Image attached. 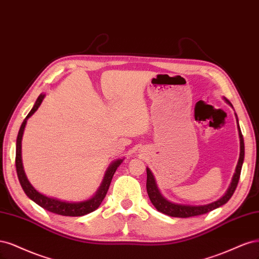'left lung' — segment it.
Instances as JSON below:
<instances>
[{
	"label": "left lung",
	"mask_w": 259,
	"mask_h": 259,
	"mask_svg": "<svg viewBox=\"0 0 259 259\" xmlns=\"http://www.w3.org/2000/svg\"><path fill=\"white\" fill-rule=\"evenodd\" d=\"M228 103H229V101H228ZM237 121H238V119H237ZM238 130H239V137H240V158H239L236 173H235V175H233L230 187L228 188L227 193L225 194L224 197H222L220 200H218V201L212 202L210 204H205V205H183V204L172 203L161 196L159 190H158V188H157L156 182H155V179L153 177L151 170L147 168L146 169V172H147V181H146L147 194H148L149 199H151L152 203L154 204V206L157 208V210L165 215L172 216V218L186 219V218H191V216H198V215L208 213V212H211V211L215 210V208H218V207L222 206L223 204L226 203L231 198L233 193H235V190L238 186L242 164H243V160H244V141H243V136H242L240 127H239V123H238Z\"/></svg>",
	"instance_id": "1"
}]
</instances>
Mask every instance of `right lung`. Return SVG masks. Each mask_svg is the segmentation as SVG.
Returning <instances> with one entry per match:
<instances>
[{"mask_svg":"<svg viewBox=\"0 0 259 259\" xmlns=\"http://www.w3.org/2000/svg\"><path fill=\"white\" fill-rule=\"evenodd\" d=\"M44 97H45V95H40L37 98L34 106H33V108L28 114L26 119H24L23 122L21 123V127H20L19 132H18L17 143H16V170H17L18 180H19L20 185H21L24 193H26V195L31 200H33V201H34L36 204H38L39 206L45 208V210L52 212V213L63 215V216H82V215H86L88 213H91L93 211H95L96 208H98L99 205L101 204V202L103 201V199H104V197L107 193L108 187H110V185H111L113 175H114L115 171L117 170V168L119 166V164L122 162L123 159L116 160L110 165V168L107 169V171L105 173V177H104V180L102 182V185L100 186L98 193L96 194L95 197H93L89 200H86V201L71 203V202L61 201V200H58V199L49 198V197H46L44 195L39 194L38 191L35 190L34 187H33L30 184V182L28 181L26 174H24V171H23V168H22V162H21V140H22L24 127H26V123H27V119L30 117L31 115L35 113V111L40 105L41 101H43Z\"/></svg>","mask_w":259,"mask_h":259,"instance_id":"1","label":"right lung"}]
</instances>
